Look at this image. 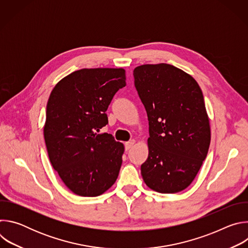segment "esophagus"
Returning <instances> with one entry per match:
<instances>
[{"label":"esophagus","mask_w":248,"mask_h":248,"mask_svg":"<svg viewBox=\"0 0 248 248\" xmlns=\"http://www.w3.org/2000/svg\"><path fill=\"white\" fill-rule=\"evenodd\" d=\"M134 143H135V140L134 139H131V140L127 141V142H125V144H124L125 150H129L134 145Z\"/></svg>","instance_id":"obj_1"}]
</instances>
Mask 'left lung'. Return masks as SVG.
<instances>
[{
  "instance_id": "8db88e82",
  "label": "left lung",
  "mask_w": 248,
  "mask_h": 248,
  "mask_svg": "<svg viewBox=\"0 0 248 248\" xmlns=\"http://www.w3.org/2000/svg\"><path fill=\"white\" fill-rule=\"evenodd\" d=\"M133 77L149 122L143 181L160 193L180 192L195 179L210 145L202 91L191 76L168 63L139 65Z\"/></svg>"
}]
</instances>
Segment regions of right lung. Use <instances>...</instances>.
<instances>
[{
    "instance_id": "right-lung-1",
    "label": "right lung",
    "mask_w": 248,
    "mask_h": 248,
    "mask_svg": "<svg viewBox=\"0 0 248 248\" xmlns=\"http://www.w3.org/2000/svg\"><path fill=\"white\" fill-rule=\"evenodd\" d=\"M125 79L124 68H82L60 80L50 94L44 125L49 159L77 195H101L118 179L124 144L99 131L108 124L106 111Z\"/></svg>"
}]
</instances>
